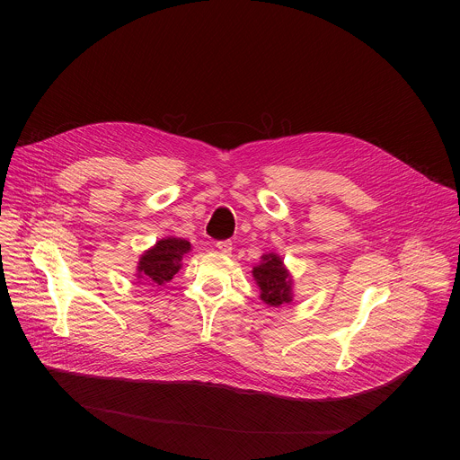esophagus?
I'll return each instance as SVG.
<instances>
[{"mask_svg":"<svg viewBox=\"0 0 460 460\" xmlns=\"http://www.w3.org/2000/svg\"><path fill=\"white\" fill-rule=\"evenodd\" d=\"M217 249L224 254H229L233 251V243L229 240H220V242H217Z\"/></svg>","mask_w":460,"mask_h":460,"instance_id":"34e87169","label":"esophagus"}]
</instances>
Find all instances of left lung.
Returning <instances> with one entry per match:
<instances>
[{
    "mask_svg": "<svg viewBox=\"0 0 460 460\" xmlns=\"http://www.w3.org/2000/svg\"><path fill=\"white\" fill-rule=\"evenodd\" d=\"M261 264L252 270V277L260 288V298L270 305L291 302V280L277 254H264Z\"/></svg>",
    "mask_w": 460,
    "mask_h": 460,
    "instance_id": "obj_1",
    "label": "left lung"
}]
</instances>
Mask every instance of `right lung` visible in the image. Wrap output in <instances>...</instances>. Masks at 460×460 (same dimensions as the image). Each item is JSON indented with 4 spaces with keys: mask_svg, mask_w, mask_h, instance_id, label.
Segmentation results:
<instances>
[{
    "mask_svg": "<svg viewBox=\"0 0 460 460\" xmlns=\"http://www.w3.org/2000/svg\"><path fill=\"white\" fill-rule=\"evenodd\" d=\"M190 249L183 238H164L149 249L138 264V279L147 280L151 286H162L178 273L181 268V256Z\"/></svg>",
    "mask_w": 460,
    "mask_h": 460,
    "instance_id": "add662e5",
    "label": "right lung"
}]
</instances>
